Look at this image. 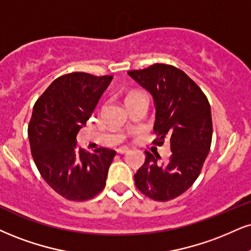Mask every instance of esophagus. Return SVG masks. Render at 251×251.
Wrapping results in <instances>:
<instances>
[{
    "instance_id": "1",
    "label": "esophagus",
    "mask_w": 251,
    "mask_h": 251,
    "mask_svg": "<svg viewBox=\"0 0 251 251\" xmlns=\"http://www.w3.org/2000/svg\"><path fill=\"white\" fill-rule=\"evenodd\" d=\"M129 151L128 147H120V149H118L117 152L119 153V154H125V153H127Z\"/></svg>"
}]
</instances>
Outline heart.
I'll return each mask as SVG.
<instances>
[{"instance_id": "heart-1", "label": "heart", "mask_w": 251, "mask_h": 251, "mask_svg": "<svg viewBox=\"0 0 251 251\" xmlns=\"http://www.w3.org/2000/svg\"><path fill=\"white\" fill-rule=\"evenodd\" d=\"M133 95H135V93H131V95H129L128 97H131V96H133ZM128 97H127V98H128Z\"/></svg>"}]
</instances>
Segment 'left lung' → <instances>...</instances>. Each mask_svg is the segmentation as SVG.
<instances>
[{
  "mask_svg": "<svg viewBox=\"0 0 251 251\" xmlns=\"http://www.w3.org/2000/svg\"><path fill=\"white\" fill-rule=\"evenodd\" d=\"M146 89L155 105L153 143L167 139L172 155L158 165L159 154L146 153L145 164L134 174L137 188L155 201H170L191 187L203 166L213 137L210 105L206 95L183 71L168 64H153L128 71Z\"/></svg>",
  "mask_w": 251,
  "mask_h": 251,
  "instance_id": "left-lung-1",
  "label": "left lung"
}]
</instances>
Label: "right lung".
<instances>
[{
    "label": "right lung",
    "instance_id": "obj_1",
    "mask_svg": "<svg viewBox=\"0 0 251 251\" xmlns=\"http://www.w3.org/2000/svg\"><path fill=\"white\" fill-rule=\"evenodd\" d=\"M112 76L85 72L60 76L35 102L28 126L32 158L45 182L63 198L85 201L99 194L116 151L79 149L77 134L95 111Z\"/></svg>",
    "mask_w": 251,
    "mask_h": 251
}]
</instances>
